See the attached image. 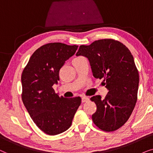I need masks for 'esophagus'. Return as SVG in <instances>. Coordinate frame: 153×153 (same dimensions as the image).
Returning <instances> with one entry per match:
<instances>
[{
    "instance_id": "1",
    "label": "esophagus",
    "mask_w": 153,
    "mask_h": 153,
    "mask_svg": "<svg viewBox=\"0 0 153 153\" xmlns=\"http://www.w3.org/2000/svg\"><path fill=\"white\" fill-rule=\"evenodd\" d=\"M89 101V98L86 97H82V102L85 103V102H87Z\"/></svg>"
}]
</instances>
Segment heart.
Returning <instances> with one entry per match:
<instances>
[{"label": "heart", "instance_id": "b5f03b06", "mask_svg": "<svg viewBox=\"0 0 153 153\" xmlns=\"http://www.w3.org/2000/svg\"><path fill=\"white\" fill-rule=\"evenodd\" d=\"M78 58H79V57H78Z\"/></svg>", "mask_w": 153, "mask_h": 153}]
</instances>
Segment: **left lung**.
Here are the masks:
<instances>
[{"instance_id": "obj_1", "label": "left lung", "mask_w": 153, "mask_h": 153, "mask_svg": "<svg viewBox=\"0 0 153 153\" xmlns=\"http://www.w3.org/2000/svg\"><path fill=\"white\" fill-rule=\"evenodd\" d=\"M76 55L88 59L93 76L104 78L108 89L104 99H90L97 105L94 123L103 131H115L128 120L137 101L139 75L131 52L117 40L102 39L80 45Z\"/></svg>"}]
</instances>
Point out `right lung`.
I'll return each instance as SVG.
<instances>
[{
	"label": "right lung",
	"mask_w": 153,
	"mask_h": 153,
	"mask_svg": "<svg viewBox=\"0 0 153 153\" xmlns=\"http://www.w3.org/2000/svg\"><path fill=\"white\" fill-rule=\"evenodd\" d=\"M78 45L51 42L37 49L22 74V99L36 126L54 136L71 127L81 103L80 97H59L53 85L59 80V71L76 52Z\"/></svg>",
	"instance_id": "add662e5"
}]
</instances>
